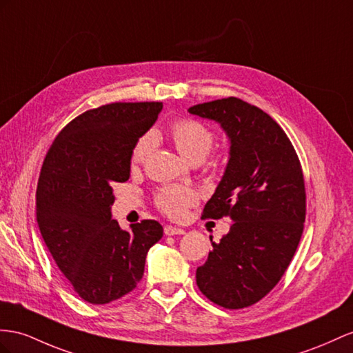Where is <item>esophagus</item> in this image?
Masks as SVG:
<instances>
[{"instance_id":"esophagus-1","label":"esophagus","mask_w":353,"mask_h":353,"mask_svg":"<svg viewBox=\"0 0 353 353\" xmlns=\"http://www.w3.org/2000/svg\"><path fill=\"white\" fill-rule=\"evenodd\" d=\"M164 232H165V236H180V234H185V230L167 225V227L164 228Z\"/></svg>"}]
</instances>
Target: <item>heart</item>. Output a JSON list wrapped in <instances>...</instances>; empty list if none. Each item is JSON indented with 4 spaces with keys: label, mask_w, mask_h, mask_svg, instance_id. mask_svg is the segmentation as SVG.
I'll return each mask as SVG.
<instances>
[{
    "label": "heart",
    "mask_w": 353,
    "mask_h": 353,
    "mask_svg": "<svg viewBox=\"0 0 353 353\" xmlns=\"http://www.w3.org/2000/svg\"><path fill=\"white\" fill-rule=\"evenodd\" d=\"M171 139L174 141L179 153L189 162H201L209 155L214 135L201 122L194 119L177 121L170 130ZM153 149V135H143L135 143L131 152V164L140 165L148 158ZM196 201V194L188 186H165L157 194L155 203L161 212L168 214L170 218H180L186 210V207L192 205Z\"/></svg>",
    "instance_id": "heart-1"
}]
</instances>
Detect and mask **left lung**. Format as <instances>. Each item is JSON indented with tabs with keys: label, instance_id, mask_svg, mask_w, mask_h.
Returning a JSON list of instances; mask_svg holds the SVG:
<instances>
[{
	"label": "left lung",
	"instance_id": "1",
	"mask_svg": "<svg viewBox=\"0 0 353 353\" xmlns=\"http://www.w3.org/2000/svg\"><path fill=\"white\" fill-rule=\"evenodd\" d=\"M188 112L221 125L230 158L203 218L234 222L204 265L196 285L214 304L243 309L273 289L292 261L305 219L301 164L279 123L239 98L196 104ZM212 240V239H210Z\"/></svg>",
	"mask_w": 353,
	"mask_h": 353
}]
</instances>
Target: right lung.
<instances>
[{"instance_id":"obj_1","label":"right lung","mask_w":353,"mask_h":353,"mask_svg":"<svg viewBox=\"0 0 353 353\" xmlns=\"http://www.w3.org/2000/svg\"><path fill=\"white\" fill-rule=\"evenodd\" d=\"M161 110L162 103L88 110L57 135L44 158L35 203L39 228L59 270L90 304L131 292L149 249L164 234L157 221L126 231L112 219L113 186L130 179L131 152Z\"/></svg>"}]
</instances>
